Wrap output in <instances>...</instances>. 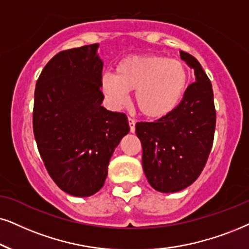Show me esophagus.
Listing matches in <instances>:
<instances>
[{
	"mask_svg": "<svg viewBox=\"0 0 249 249\" xmlns=\"http://www.w3.org/2000/svg\"><path fill=\"white\" fill-rule=\"evenodd\" d=\"M128 124H130V131L132 133H134L135 132V121L133 118L128 117Z\"/></svg>",
	"mask_w": 249,
	"mask_h": 249,
	"instance_id": "esophagus-1",
	"label": "esophagus"
}]
</instances>
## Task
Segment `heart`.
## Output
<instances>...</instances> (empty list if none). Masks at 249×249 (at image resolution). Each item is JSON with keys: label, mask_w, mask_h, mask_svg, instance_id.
Listing matches in <instances>:
<instances>
[{"label": "heart", "mask_w": 249, "mask_h": 249, "mask_svg": "<svg viewBox=\"0 0 249 249\" xmlns=\"http://www.w3.org/2000/svg\"><path fill=\"white\" fill-rule=\"evenodd\" d=\"M188 73L184 63L159 55L128 56L116 67L115 74L103 73L102 93L114 107L127 102V92H134V102L147 118H162L177 108L185 95Z\"/></svg>", "instance_id": "b5f03b06"}]
</instances>
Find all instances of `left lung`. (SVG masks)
<instances>
[{
    "label": "left lung",
    "mask_w": 249,
    "mask_h": 249,
    "mask_svg": "<svg viewBox=\"0 0 249 249\" xmlns=\"http://www.w3.org/2000/svg\"><path fill=\"white\" fill-rule=\"evenodd\" d=\"M194 70L195 83L187 87L174 111L152 123H137L142 144L143 172L154 190L175 193L196 180L212 150L216 125L212 83L197 59L180 52Z\"/></svg>",
    "instance_id": "left-lung-1"
}]
</instances>
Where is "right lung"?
<instances>
[{
    "instance_id": "right-lung-1",
    "label": "right lung",
    "mask_w": 249,
    "mask_h": 249,
    "mask_svg": "<svg viewBox=\"0 0 249 249\" xmlns=\"http://www.w3.org/2000/svg\"><path fill=\"white\" fill-rule=\"evenodd\" d=\"M99 43L58 53L41 72L34 93L33 131L45 166L65 193L101 190L109 161L130 132L126 115L107 110L100 87Z\"/></svg>"
}]
</instances>
